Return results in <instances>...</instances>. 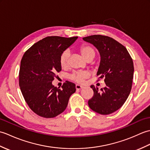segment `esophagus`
I'll list each match as a JSON object with an SVG mask.
<instances>
[{"label":"esophagus","mask_w":150,"mask_h":150,"mask_svg":"<svg viewBox=\"0 0 150 150\" xmlns=\"http://www.w3.org/2000/svg\"><path fill=\"white\" fill-rule=\"evenodd\" d=\"M75 88H76V89H77V90H81V89L84 88V86H81L79 84H76Z\"/></svg>","instance_id":"1"}]
</instances>
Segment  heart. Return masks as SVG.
<instances>
[{
  "label": "heart",
  "mask_w": 150,
  "mask_h": 150,
  "mask_svg": "<svg viewBox=\"0 0 150 150\" xmlns=\"http://www.w3.org/2000/svg\"><path fill=\"white\" fill-rule=\"evenodd\" d=\"M79 50L86 60L93 59L95 55V51L94 48L88 44H84V45L81 46L79 48ZM69 55L70 53L68 50H66L62 53L60 58V63L62 68H66L68 66ZM88 77V73L87 72L77 71L73 73L70 78L71 80L79 82V83H82Z\"/></svg>",
  "instance_id": "1"
}]
</instances>
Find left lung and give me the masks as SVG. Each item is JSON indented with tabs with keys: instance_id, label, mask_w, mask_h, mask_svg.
<instances>
[{
	"instance_id": "8db88e82",
	"label": "left lung",
	"mask_w": 150,
	"mask_h": 150,
	"mask_svg": "<svg viewBox=\"0 0 150 150\" xmlns=\"http://www.w3.org/2000/svg\"><path fill=\"white\" fill-rule=\"evenodd\" d=\"M83 40L96 47L100 55L97 75L104 78L106 86L98 90L91 86L94 94L88 100L91 109L101 115L112 113L122 107L132 90L133 60L122 44L110 37L94 35Z\"/></svg>"
}]
</instances>
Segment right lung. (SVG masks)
I'll use <instances>...</instances> for the list:
<instances>
[{
	"label": "right lung",
	"instance_id": "1",
	"mask_svg": "<svg viewBox=\"0 0 150 150\" xmlns=\"http://www.w3.org/2000/svg\"><path fill=\"white\" fill-rule=\"evenodd\" d=\"M77 37H47L34 44L24 53L21 62L19 86L26 103L34 113L53 118L62 113L75 84L66 81L62 88L52 84L56 73L61 70L62 53L75 42Z\"/></svg>",
	"mask_w": 150,
	"mask_h": 150
}]
</instances>
